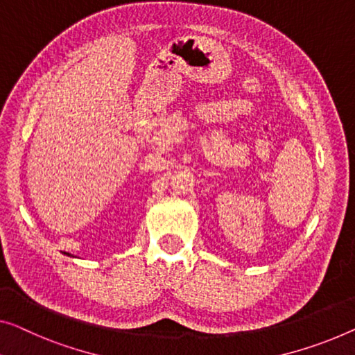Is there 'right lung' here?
Returning a JSON list of instances; mask_svg holds the SVG:
<instances>
[{"instance_id": "1", "label": "right lung", "mask_w": 355, "mask_h": 355, "mask_svg": "<svg viewBox=\"0 0 355 355\" xmlns=\"http://www.w3.org/2000/svg\"><path fill=\"white\" fill-rule=\"evenodd\" d=\"M67 255H70V253H67Z\"/></svg>"}]
</instances>
